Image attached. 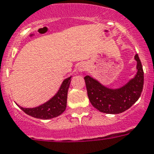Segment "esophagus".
<instances>
[{"label": "esophagus", "instance_id": "esophagus-1", "mask_svg": "<svg viewBox=\"0 0 154 154\" xmlns=\"http://www.w3.org/2000/svg\"><path fill=\"white\" fill-rule=\"evenodd\" d=\"M85 69V66H84V65H80L79 67H78V70L80 71V72H82V71H84Z\"/></svg>", "mask_w": 154, "mask_h": 154}]
</instances>
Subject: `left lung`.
<instances>
[{
  "label": "left lung",
  "instance_id": "obj_1",
  "mask_svg": "<svg viewBox=\"0 0 154 154\" xmlns=\"http://www.w3.org/2000/svg\"><path fill=\"white\" fill-rule=\"evenodd\" d=\"M138 62L135 77L119 89H110L89 76L85 77L87 93L92 105L100 112L119 114L129 109L142 94L144 84V72L138 54L134 56Z\"/></svg>",
  "mask_w": 154,
  "mask_h": 154
}]
</instances>
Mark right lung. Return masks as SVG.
<instances>
[{
	"instance_id": "add662e5",
	"label": "right lung",
	"mask_w": 154,
	"mask_h": 154,
	"mask_svg": "<svg viewBox=\"0 0 154 154\" xmlns=\"http://www.w3.org/2000/svg\"><path fill=\"white\" fill-rule=\"evenodd\" d=\"M71 77L64 80L57 94L44 104L34 108H23L20 106L19 107L25 113L34 118L49 119L60 116L66 108L67 93Z\"/></svg>"
}]
</instances>
